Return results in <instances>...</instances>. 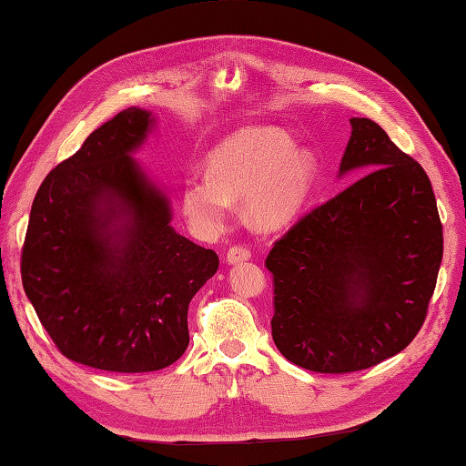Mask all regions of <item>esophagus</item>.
<instances>
[{
    "mask_svg": "<svg viewBox=\"0 0 466 466\" xmlns=\"http://www.w3.org/2000/svg\"><path fill=\"white\" fill-rule=\"evenodd\" d=\"M250 258V250L246 248V246H232L230 250L226 254V262L228 264H238Z\"/></svg>",
    "mask_w": 466,
    "mask_h": 466,
    "instance_id": "1",
    "label": "esophagus"
}]
</instances>
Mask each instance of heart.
Segmentation results:
<instances>
[{"label": "heart", "instance_id": "1", "mask_svg": "<svg viewBox=\"0 0 466 466\" xmlns=\"http://www.w3.org/2000/svg\"><path fill=\"white\" fill-rule=\"evenodd\" d=\"M321 161L279 127H246L208 153L206 176L181 184V208L204 234L222 230L232 199L252 226L277 230L295 220L317 186Z\"/></svg>", "mask_w": 466, "mask_h": 466}]
</instances>
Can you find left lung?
I'll return each instance as SVG.
<instances>
[{"instance_id":"obj_1","label":"left lung","mask_w":466,"mask_h":466,"mask_svg":"<svg viewBox=\"0 0 466 466\" xmlns=\"http://www.w3.org/2000/svg\"><path fill=\"white\" fill-rule=\"evenodd\" d=\"M339 177L364 176L275 242L272 339L297 366L348 373L420 331L442 260V224L420 163L371 118L353 116Z\"/></svg>"}]
</instances>
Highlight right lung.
<instances>
[{"label":"right lung","instance_id":"add662e5","mask_svg":"<svg viewBox=\"0 0 466 466\" xmlns=\"http://www.w3.org/2000/svg\"><path fill=\"white\" fill-rule=\"evenodd\" d=\"M155 115L125 108L54 167L34 198L22 282L56 348L82 366L143 373L177 361L187 307L218 254L171 226V202L133 155Z\"/></svg>","mask_w":466,"mask_h":466}]
</instances>
